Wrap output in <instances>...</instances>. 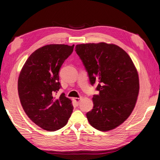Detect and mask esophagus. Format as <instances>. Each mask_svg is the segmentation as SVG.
Returning <instances> with one entry per match:
<instances>
[{
	"mask_svg": "<svg viewBox=\"0 0 160 160\" xmlns=\"http://www.w3.org/2000/svg\"><path fill=\"white\" fill-rule=\"evenodd\" d=\"M81 99H82V98H74V99H73V101H74V102H75L77 105H78L79 104V103H80V101H81Z\"/></svg>",
	"mask_w": 160,
	"mask_h": 160,
	"instance_id": "esophagus-1",
	"label": "esophagus"
}]
</instances>
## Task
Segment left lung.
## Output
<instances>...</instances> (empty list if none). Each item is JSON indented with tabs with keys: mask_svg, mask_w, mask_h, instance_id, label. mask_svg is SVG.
Here are the masks:
<instances>
[{
	"mask_svg": "<svg viewBox=\"0 0 160 160\" xmlns=\"http://www.w3.org/2000/svg\"><path fill=\"white\" fill-rule=\"evenodd\" d=\"M75 51L88 72L91 84H98L93 108L86 114L91 126L102 132L126 120L136 104L139 91L136 67L119 46L105 42L77 45Z\"/></svg>",
	"mask_w": 160,
	"mask_h": 160,
	"instance_id": "left-lung-1",
	"label": "left lung"
}]
</instances>
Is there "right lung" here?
I'll use <instances>...</instances> for the list:
<instances>
[{
  "label": "right lung",
  "instance_id": "add662e5",
  "mask_svg": "<svg viewBox=\"0 0 160 160\" xmlns=\"http://www.w3.org/2000/svg\"><path fill=\"white\" fill-rule=\"evenodd\" d=\"M74 45L51 44L34 51L19 74L18 93L29 119L42 129L54 132L67 124L73 109L72 101L62 93L59 71L73 51Z\"/></svg>",
  "mask_w": 160,
  "mask_h": 160
}]
</instances>
